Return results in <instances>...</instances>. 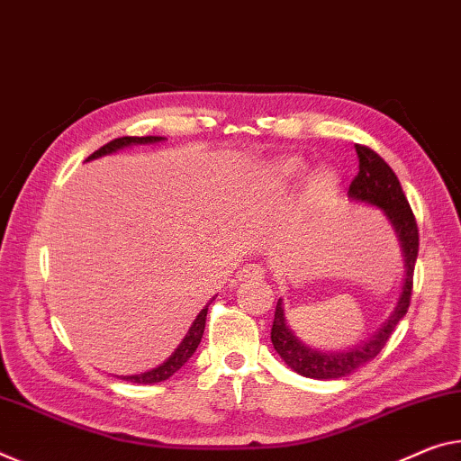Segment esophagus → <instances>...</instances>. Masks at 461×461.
Returning a JSON list of instances; mask_svg holds the SVG:
<instances>
[{
	"mask_svg": "<svg viewBox=\"0 0 461 461\" xmlns=\"http://www.w3.org/2000/svg\"><path fill=\"white\" fill-rule=\"evenodd\" d=\"M266 274V267L259 266V264H247L239 270L237 278L239 280H249V278H261V276Z\"/></svg>",
	"mask_w": 461,
	"mask_h": 461,
	"instance_id": "34e87169",
	"label": "esophagus"
}]
</instances>
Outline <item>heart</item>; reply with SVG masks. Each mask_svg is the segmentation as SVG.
<instances>
[{
	"instance_id": "heart-1",
	"label": "heart",
	"mask_w": 461,
	"mask_h": 461,
	"mask_svg": "<svg viewBox=\"0 0 461 461\" xmlns=\"http://www.w3.org/2000/svg\"><path fill=\"white\" fill-rule=\"evenodd\" d=\"M304 173V162L296 157L276 158L267 165L259 176V189L264 194H278L299 179ZM338 189V176L330 168H320L309 176L307 187H304V197L311 203H320L330 200Z\"/></svg>"
}]
</instances>
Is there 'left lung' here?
Masks as SVG:
<instances>
[{"label":"left lung","mask_w":461,"mask_h":461,"mask_svg":"<svg viewBox=\"0 0 461 461\" xmlns=\"http://www.w3.org/2000/svg\"><path fill=\"white\" fill-rule=\"evenodd\" d=\"M354 148H357L358 154V175L350 183L348 197L354 202H365L369 206L384 210V214L392 222L402 245L406 280H403L400 301L395 304L393 313L385 320V323L369 339H360V344H354L352 348L346 350H317L301 342L294 336V331L288 328L285 317V304H282V299L278 301L272 323L274 348L290 369L311 379L346 377V375L354 373L377 357L381 348L387 344L395 325L408 313L410 296H412L414 264L416 258H419V226H416L412 208H410L392 167L377 152H373L371 148L360 144Z\"/></svg>","instance_id":"1"}]
</instances>
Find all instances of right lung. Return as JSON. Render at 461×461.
<instances>
[{"instance_id": "1", "label": "right lung", "mask_w": 461, "mask_h": 461, "mask_svg": "<svg viewBox=\"0 0 461 461\" xmlns=\"http://www.w3.org/2000/svg\"><path fill=\"white\" fill-rule=\"evenodd\" d=\"M165 138L160 136H123V138H117L109 141V144H104L103 148H98L96 152H92L88 160H95V158H101V157H107V154L113 152H119L123 150V148H130V146H141V144H158ZM212 303V301H210ZM208 303V304H210ZM208 304L200 311V315L195 317V321L191 323L189 331L183 338V342L176 346V350L168 357L165 363L154 366V369L146 371V373H138V375H122L119 379L123 381H131V384H141V385H150V384H160V381H165L175 375L176 371L181 369L183 365L187 363V360L194 357V352L197 346L202 342V336H203V328H206V315H208Z\"/></svg>"}]
</instances>
